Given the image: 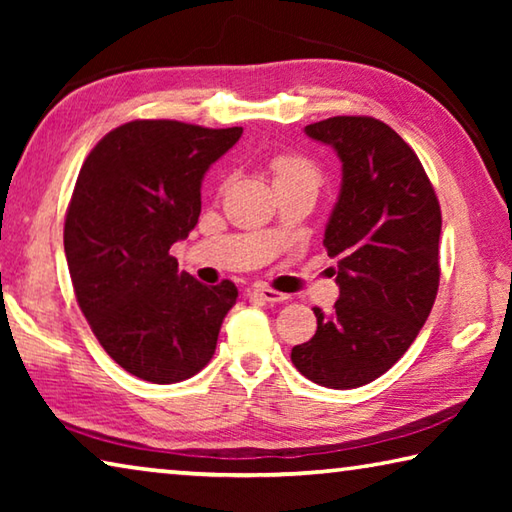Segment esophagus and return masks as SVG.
Instances as JSON below:
<instances>
[{
  "label": "esophagus",
  "instance_id": "34e87169",
  "mask_svg": "<svg viewBox=\"0 0 512 512\" xmlns=\"http://www.w3.org/2000/svg\"><path fill=\"white\" fill-rule=\"evenodd\" d=\"M253 296H257L259 300H266V302H284V300H289L287 293H280V291L268 289V287H255L253 289Z\"/></svg>",
  "mask_w": 512,
  "mask_h": 512
}]
</instances>
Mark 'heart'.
Here are the masks:
<instances>
[{"instance_id":"heart-1","label":"heart","mask_w":512,"mask_h":512,"mask_svg":"<svg viewBox=\"0 0 512 512\" xmlns=\"http://www.w3.org/2000/svg\"><path fill=\"white\" fill-rule=\"evenodd\" d=\"M271 169L275 173V185L291 183V180H318L316 167L307 158H302V155H277L271 162Z\"/></svg>"}]
</instances>
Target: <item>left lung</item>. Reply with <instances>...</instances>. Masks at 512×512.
<instances>
[{
	"label": "left lung",
	"instance_id": "1",
	"mask_svg": "<svg viewBox=\"0 0 512 512\" xmlns=\"http://www.w3.org/2000/svg\"><path fill=\"white\" fill-rule=\"evenodd\" d=\"M341 160V192L323 244L336 259L339 300L314 307L316 334L291 350L314 384L348 391L400 361L429 318L440 282V205L418 155L372 117L305 126Z\"/></svg>",
	"mask_w": 512,
	"mask_h": 512
}]
</instances>
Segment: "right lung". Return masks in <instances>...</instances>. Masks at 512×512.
<instances>
[{
    "instance_id": "add662e5",
    "label": "right lung",
    "mask_w": 512,
    "mask_h": 512,
    "mask_svg": "<svg viewBox=\"0 0 512 512\" xmlns=\"http://www.w3.org/2000/svg\"><path fill=\"white\" fill-rule=\"evenodd\" d=\"M244 128L137 119L83 162L65 216V257L94 336L131 375L173 384L210 363L237 287L178 271L169 255L201 216L207 169Z\"/></svg>"
}]
</instances>
